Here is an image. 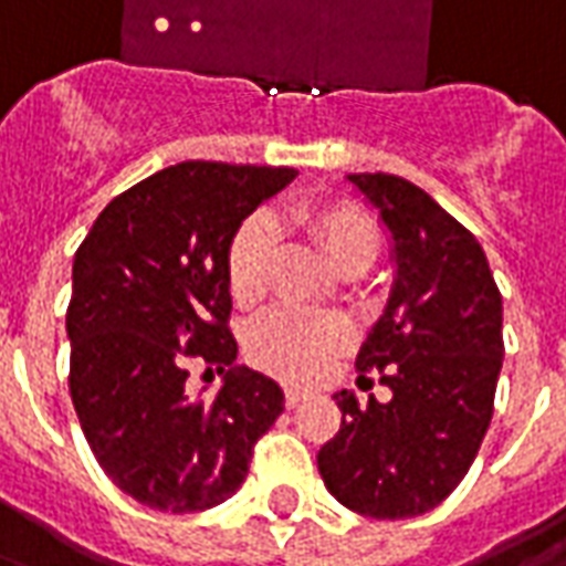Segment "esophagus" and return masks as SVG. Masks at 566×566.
Segmentation results:
<instances>
[{
	"label": "esophagus",
	"instance_id": "esophagus-1",
	"mask_svg": "<svg viewBox=\"0 0 566 566\" xmlns=\"http://www.w3.org/2000/svg\"><path fill=\"white\" fill-rule=\"evenodd\" d=\"M306 400V394L300 391V388H284V406L287 409H294V406H300Z\"/></svg>",
	"mask_w": 566,
	"mask_h": 566
}]
</instances>
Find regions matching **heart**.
Returning <instances> with one entry per match:
<instances>
[{"label": "heart", "instance_id": "1", "mask_svg": "<svg viewBox=\"0 0 566 566\" xmlns=\"http://www.w3.org/2000/svg\"><path fill=\"white\" fill-rule=\"evenodd\" d=\"M296 223L321 254L345 275L364 272L379 254V223L357 202H315L296 209ZM275 227L266 214H251L227 248V279L235 303L251 306L270 291ZM355 343L352 321L339 312L272 308L245 333L251 364L284 381H312Z\"/></svg>", "mask_w": 566, "mask_h": 566}]
</instances>
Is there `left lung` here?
Instances as JSON below:
<instances>
[{
	"instance_id": "8db88e82",
	"label": "left lung",
	"mask_w": 566,
	"mask_h": 566,
	"mask_svg": "<svg viewBox=\"0 0 566 566\" xmlns=\"http://www.w3.org/2000/svg\"><path fill=\"white\" fill-rule=\"evenodd\" d=\"M348 181L379 209L397 266L385 315L360 345V379L379 373L391 400L333 394L339 433L321 446L333 497L369 518L424 515L458 488L494 416L503 300L475 235L400 175ZM373 385V379H367Z\"/></svg>"
}]
</instances>
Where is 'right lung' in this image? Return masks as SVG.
Instances as JSON below:
<instances>
[{"label": "right lung", "instance_id": "add662e5", "mask_svg": "<svg viewBox=\"0 0 566 566\" xmlns=\"http://www.w3.org/2000/svg\"><path fill=\"white\" fill-rule=\"evenodd\" d=\"M284 166L187 160L124 190L75 251L69 391L105 475L160 512L218 506L245 482L282 416V388L235 367L227 248ZM224 373L211 401L184 388L186 360Z\"/></svg>", "mask_w": 566, "mask_h": 566}]
</instances>
